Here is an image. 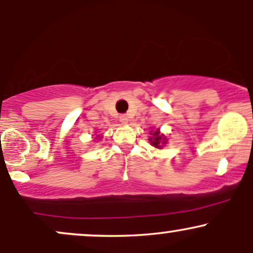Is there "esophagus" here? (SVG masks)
Returning <instances> with one entry per match:
<instances>
[{
	"instance_id": "obj_1",
	"label": "esophagus",
	"mask_w": 253,
	"mask_h": 253,
	"mask_svg": "<svg viewBox=\"0 0 253 253\" xmlns=\"http://www.w3.org/2000/svg\"><path fill=\"white\" fill-rule=\"evenodd\" d=\"M119 120H120V123L123 124V125H126V124H128V117H127L126 114H123V115H120V119H119Z\"/></svg>"
}]
</instances>
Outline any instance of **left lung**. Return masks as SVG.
Wrapping results in <instances>:
<instances>
[{
    "label": "left lung",
    "instance_id": "obj_1",
    "mask_svg": "<svg viewBox=\"0 0 253 253\" xmlns=\"http://www.w3.org/2000/svg\"><path fill=\"white\" fill-rule=\"evenodd\" d=\"M151 134H152V136H151L149 140L151 141V145H152V146L158 147V149H159L162 144H165V138L162 134H159L158 129H157L156 132L151 133Z\"/></svg>",
    "mask_w": 253,
    "mask_h": 253
}]
</instances>
